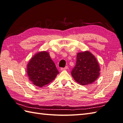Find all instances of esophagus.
Listing matches in <instances>:
<instances>
[{
    "mask_svg": "<svg viewBox=\"0 0 123 123\" xmlns=\"http://www.w3.org/2000/svg\"><path fill=\"white\" fill-rule=\"evenodd\" d=\"M68 68V66H66L64 67V68H61V70H67Z\"/></svg>",
    "mask_w": 123,
    "mask_h": 123,
    "instance_id": "obj_1",
    "label": "esophagus"
}]
</instances>
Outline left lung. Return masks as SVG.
Returning <instances> with one entry per match:
<instances>
[{
    "instance_id": "obj_1",
    "label": "left lung",
    "mask_w": 123,
    "mask_h": 123,
    "mask_svg": "<svg viewBox=\"0 0 123 123\" xmlns=\"http://www.w3.org/2000/svg\"><path fill=\"white\" fill-rule=\"evenodd\" d=\"M100 70L94 56L86 51L77 54L76 66L72 70L71 75L77 82L86 85L92 84L98 78Z\"/></svg>"
}]
</instances>
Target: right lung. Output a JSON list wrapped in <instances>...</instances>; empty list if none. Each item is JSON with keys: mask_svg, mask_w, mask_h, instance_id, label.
Instances as JSON below:
<instances>
[{"mask_svg": "<svg viewBox=\"0 0 123 123\" xmlns=\"http://www.w3.org/2000/svg\"><path fill=\"white\" fill-rule=\"evenodd\" d=\"M27 73L35 85L43 87L54 80L59 73L46 52L36 54L29 62Z\"/></svg>", "mask_w": 123, "mask_h": 123, "instance_id": "obj_1", "label": "right lung"}]
</instances>
